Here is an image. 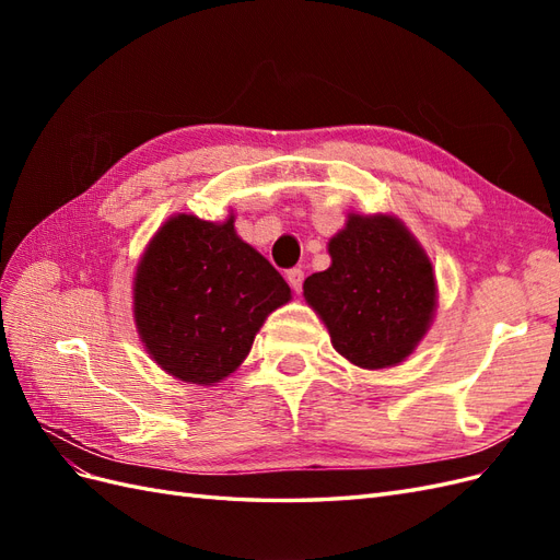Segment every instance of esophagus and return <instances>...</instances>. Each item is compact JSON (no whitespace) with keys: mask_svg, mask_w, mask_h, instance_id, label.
Instances as JSON below:
<instances>
[{"mask_svg":"<svg viewBox=\"0 0 560 560\" xmlns=\"http://www.w3.org/2000/svg\"><path fill=\"white\" fill-rule=\"evenodd\" d=\"M287 282L292 284L294 292H301V287H303V270H301V268H290V270H287Z\"/></svg>","mask_w":560,"mask_h":560,"instance_id":"obj_1","label":"esophagus"}]
</instances>
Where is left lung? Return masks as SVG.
Listing matches in <instances>:
<instances>
[{
	"instance_id": "8db88e82",
	"label": "left lung",
	"mask_w": 560,
	"mask_h": 560,
	"mask_svg": "<svg viewBox=\"0 0 560 560\" xmlns=\"http://www.w3.org/2000/svg\"><path fill=\"white\" fill-rule=\"evenodd\" d=\"M331 266L303 282L334 348L362 369L404 362L428 334L436 284L425 249L393 214H348L329 241Z\"/></svg>"
}]
</instances>
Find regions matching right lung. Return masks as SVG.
<instances>
[{"instance_id":"right-lung-1","label":"right lung","mask_w":560,"mask_h":560,"mask_svg":"<svg viewBox=\"0 0 560 560\" xmlns=\"http://www.w3.org/2000/svg\"><path fill=\"white\" fill-rule=\"evenodd\" d=\"M292 299L290 284L238 238L233 217L175 214L149 241L132 284L140 338L163 371L212 385L243 364L264 319Z\"/></svg>"}]
</instances>
